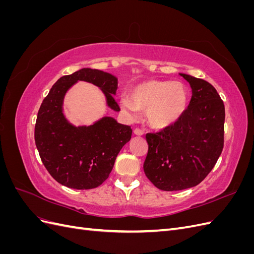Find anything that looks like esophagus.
<instances>
[{"instance_id":"obj_1","label":"esophagus","mask_w":254,"mask_h":254,"mask_svg":"<svg viewBox=\"0 0 254 254\" xmlns=\"http://www.w3.org/2000/svg\"><path fill=\"white\" fill-rule=\"evenodd\" d=\"M133 133H134L135 135H139V136H140V135H143L144 132L142 131L141 129H139V128H134V129H133Z\"/></svg>"}]
</instances>
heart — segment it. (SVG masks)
I'll return each mask as SVG.
<instances>
[{
  "label": "heart",
  "mask_w": 254,
  "mask_h": 254,
  "mask_svg": "<svg viewBox=\"0 0 254 254\" xmlns=\"http://www.w3.org/2000/svg\"><path fill=\"white\" fill-rule=\"evenodd\" d=\"M121 107L129 114L145 111L146 121L155 129H165L178 122L187 110L189 91L180 81L149 79L121 98Z\"/></svg>",
  "instance_id": "heart-1"
}]
</instances>
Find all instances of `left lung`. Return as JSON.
<instances>
[{
    "mask_svg": "<svg viewBox=\"0 0 254 254\" xmlns=\"http://www.w3.org/2000/svg\"><path fill=\"white\" fill-rule=\"evenodd\" d=\"M191 89L182 118L158 133H147L144 173L156 188L180 190L207 176L224 147L225 105L211 83L180 73Z\"/></svg>",
    "mask_w": 254,
    "mask_h": 254,
    "instance_id": "obj_1",
    "label": "left lung"
}]
</instances>
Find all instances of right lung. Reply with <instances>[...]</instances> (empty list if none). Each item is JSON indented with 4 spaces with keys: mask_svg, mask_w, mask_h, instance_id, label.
<instances>
[{
    "mask_svg": "<svg viewBox=\"0 0 254 254\" xmlns=\"http://www.w3.org/2000/svg\"><path fill=\"white\" fill-rule=\"evenodd\" d=\"M78 81L101 89L107 106L120 111L113 97L118 78L95 68H80L60 77L43 99L37 115L35 142L42 163L54 179L66 188L90 190L108 178L120 150L131 139L132 129L108 115L92 125H73L64 112V102L66 92Z\"/></svg>",
    "mask_w": 254,
    "mask_h": 254,
    "instance_id": "1",
    "label": "right lung"
}]
</instances>
